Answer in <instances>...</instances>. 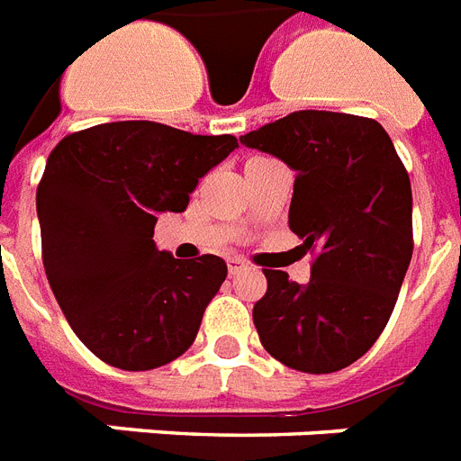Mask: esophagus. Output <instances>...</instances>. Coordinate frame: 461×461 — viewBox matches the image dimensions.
<instances>
[{
    "instance_id": "34e87169",
    "label": "esophagus",
    "mask_w": 461,
    "mask_h": 461,
    "mask_svg": "<svg viewBox=\"0 0 461 461\" xmlns=\"http://www.w3.org/2000/svg\"><path fill=\"white\" fill-rule=\"evenodd\" d=\"M245 268H248V261L240 259V257H230V259H228V271H230V276L240 274Z\"/></svg>"
}]
</instances>
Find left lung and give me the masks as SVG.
Returning a JSON list of instances; mask_svg holds the SVG:
<instances>
[{
  "label": "left lung",
  "mask_w": 461,
  "mask_h": 461,
  "mask_svg": "<svg viewBox=\"0 0 461 461\" xmlns=\"http://www.w3.org/2000/svg\"><path fill=\"white\" fill-rule=\"evenodd\" d=\"M294 176L290 230L314 252L307 285L264 268L252 309L268 355L304 374H333L378 340L411 261V185L378 121L293 112L242 135Z\"/></svg>",
  "instance_id": "left-lung-1"
}]
</instances>
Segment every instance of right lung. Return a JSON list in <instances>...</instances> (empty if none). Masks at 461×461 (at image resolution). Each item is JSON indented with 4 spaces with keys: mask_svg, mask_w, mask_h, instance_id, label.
<instances>
[{
    "mask_svg": "<svg viewBox=\"0 0 461 461\" xmlns=\"http://www.w3.org/2000/svg\"><path fill=\"white\" fill-rule=\"evenodd\" d=\"M238 147L154 121L66 135L38 185L42 264L73 333L102 362L149 371L197 338L226 281L216 254L173 259L154 245L159 213L185 212L200 178Z\"/></svg>",
    "mask_w": 461,
    "mask_h": 461,
    "instance_id": "1",
    "label": "right lung"
}]
</instances>
